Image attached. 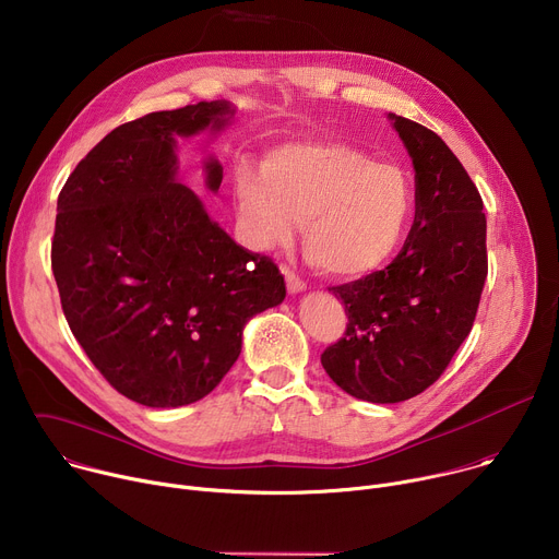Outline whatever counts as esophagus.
I'll use <instances>...</instances> for the list:
<instances>
[{
    "instance_id": "34e87169",
    "label": "esophagus",
    "mask_w": 559,
    "mask_h": 559,
    "mask_svg": "<svg viewBox=\"0 0 559 559\" xmlns=\"http://www.w3.org/2000/svg\"><path fill=\"white\" fill-rule=\"evenodd\" d=\"M283 274H285V281H287V289H289L292 294H298V292H302V289L307 287V283H305L289 265L283 267Z\"/></svg>"
}]
</instances>
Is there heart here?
I'll return each instance as SVG.
<instances>
[{"mask_svg":"<svg viewBox=\"0 0 559 559\" xmlns=\"http://www.w3.org/2000/svg\"><path fill=\"white\" fill-rule=\"evenodd\" d=\"M416 210L409 175L334 141H298L270 152L261 175L241 168L236 212L257 250L287 243L302 221L309 261L336 278L380 270L403 246Z\"/></svg>","mask_w":559,"mask_h":559,"instance_id":"heart-1","label":"heart"}]
</instances>
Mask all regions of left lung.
I'll return each instance as SVG.
<instances>
[{
	"mask_svg": "<svg viewBox=\"0 0 559 559\" xmlns=\"http://www.w3.org/2000/svg\"><path fill=\"white\" fill-rule=\"evenodd\" d=\"M416 170V218L378 272L330 287L347 330L321 354L330 378L367 403H403L431 386L468 336L489 272L483 197L429 128L389 115Z\"/></svg>",
	"mask_w": 559,
	"mask_h": 559,
	"instance_id": "obj_1",
	"label": "left lung"
}]
</instances>
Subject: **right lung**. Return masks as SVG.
<instances>
[{"label":"right lung","mask_w":559,"mask_h":559,"mask_svg":"<svg viewBox=\"0 0 559 559\" xmlns=\"http://www.w3.org/2000/svg\"><path fill=\"white\" fill-rule=\"evenodd\" d=\"M234 108L201 102L106 134L57 199L50 248L61 309L99 373L145 407L201 401L241 354L250 318L283 302L285 278L236 246L175 181V134L221 130ZM218 190L223 168L207 166Z\"/></svg>","instance_id":"obj_1"}]
</instances>
